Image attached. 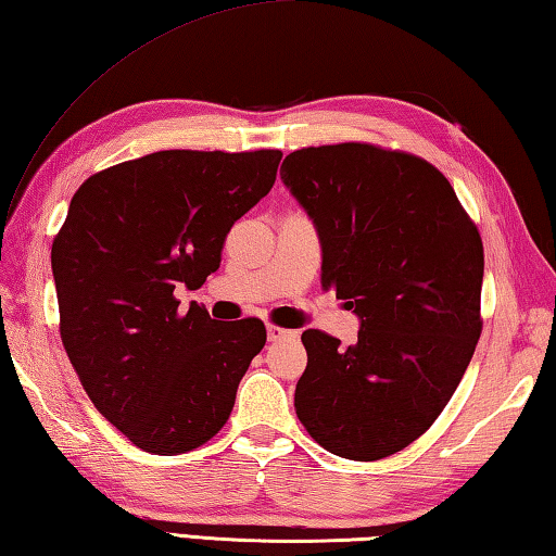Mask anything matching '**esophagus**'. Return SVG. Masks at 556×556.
I'll list each match as a JSON object with an SVG mask.
<instances>
[{
  "instance_id": "obj_1",
  "label": "esophagus",
  "mask_w": 556,
  "mask_h": 556,
  "mask_svg": "<svg viewBox=\"0 0 556 556\" xmlns=\"http://www.w3.org/2000/svg\"><path fill=\"white\" fill-rule=\"evenodd\" d=\"M287 337H296V332L287 330V328H279V325H275V323H267V340H269V342L287 340Z\"/></svg>"
}]
</instances>
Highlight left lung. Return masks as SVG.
<instances>
[{
	"label": "left lung",
	"instance_id": "left-lung-1",
	"mask_svg": "<svg viewBox=\"0 0 556 556\" xmlns=\"http://www.w3.org/2000/svg\"><path fill=\"white\" fill-rule=\"evenodd\" d=\"M281 180L318 226L320 281L358 318V340L306 330L296 415L340 458L380 460L417 441L482 334L484 248L448 178L366 141L306 147Z\"/></svg>",
	"mask_w": 556,
	"mask_h": 556
}]
</instances>
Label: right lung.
I'll return each instance as SVG.
<instances>
[{"label": "right lung", "instance_id": "obj_1", "mask_svg": "<svg viewBox=\"0 0 556 556\" xmlns=\"http://www.w3.org/2000/svg\"><path fill=\"white\" fill-rule=\"evenodd\" d=\"M279 149H168L93 173L52 241L60 337L96 409L154 455L222 431L267 342L265 323L219 325L178 287L219 269L233 222L277 180Z\"/></svg>", "mask_w": 556, "mask_h": 556}]
</instances>
